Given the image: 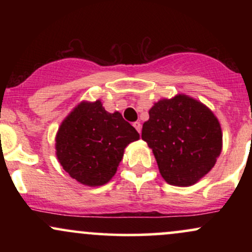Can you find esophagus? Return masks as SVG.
Listing matches in <instances>:
<instances>
[{
    "mask_svg": "<svg viewBox=\"0 0 252 252\" xmlns=\"http://www.w3.org/2000/svg\"><path fill=\"white\" fill-rule=\"evenodd\" d=\"M132 126H134V128L137 130L138 132H141V123L140 122H134V124H132Z\"/></svg>",
    "mask_w": 252,
    "mask_h": 252,
    "instance_id": "esophagus-1",
    "label": "esophagus"
}]
</instances>
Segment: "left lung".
<instances>
[{
	"label": "left lung",
	"mask_w": 252,
	"mask_h": 252,
	"mask_svg": "<svg viewBox=\"0 0 252 252\" xmlns=\"http://www.w3.org/2000/svg\"><path fill=\"white\" fill-rule=\"evenodd\" d=\"M142 140L153 149L162 178L190 186L210 172L221 152L220 124L209 108L179 94L149 110Z\"/></svg>",
	"instance_id": "left-lung-1"
}]
</instances>
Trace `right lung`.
<instances>
[{
    "mask_svg": "<svg viewBox=\"0 0 252 252\" xmlns=\"http://www.w3.org/2000/svg\"><path fill=\"white\" fill-rule=\"evenodd\" d=\"M138 138L140 134L120 112L105 111L99 100L83 102L60 126L57 156L71 178L100 186L115 175L124 148Z\"/></svg>",
    "mask_w": 252,
    "mask_h": 252,
    "instance_id": "1",
    "label": "right lung"
}]
</instances>
